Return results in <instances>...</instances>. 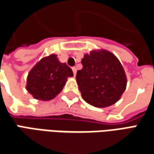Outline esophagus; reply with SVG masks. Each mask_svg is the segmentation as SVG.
<instances>
[{"label":"esophagus","instance_id":"1","mask_svg":"<svg viewBox=\"0 0 154 154\" xmlns=\"http://www.w3.org/2000/svg\"><path fill=\"white\" fill-rule=\"evenodd\" d=\"M72 70H73L74 75H75H75H76V72H77V69H76L75 67H73V68H72Z\"/></svg>","mask_w":154,"mask_h":154}]
</instances>
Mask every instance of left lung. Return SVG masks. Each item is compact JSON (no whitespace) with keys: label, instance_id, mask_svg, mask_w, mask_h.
<instances>
[{"label":"left lung","instance_id":"obj_1","mask_svg":"<svg viewBox=\"0 0 154 154\" xmlns=\"http://www.w3.org/2000/svg\"><path fill=\"white\" fill-rule=\"evenodd\" d=\"M81 63L76 81L82 98L95 107L115 104L127 86L125 71L117 58L106 50L91 51L85 54Z\"/></svg>","mask_w":154,"mask_h":154}]
</instances>
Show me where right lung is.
Wrapping results in <instances>:
<instances>
[{"mask_svg":"<svg viewBox=\"0 0 154 154\" xmlns=\"http://www.w3.org/2000/svg\"><path fill=\"white\" fill-rule=\"evenodd\" d=\"M73 71L66 63L59 61L57 55L51 54L42 59L27 75L26 91L37 100H49L63 90L68 77Z\"/></svg>","mask_w":154,"mask_h":154,"instance_id":"add662e5","label":"right lung"}]
</instances>
